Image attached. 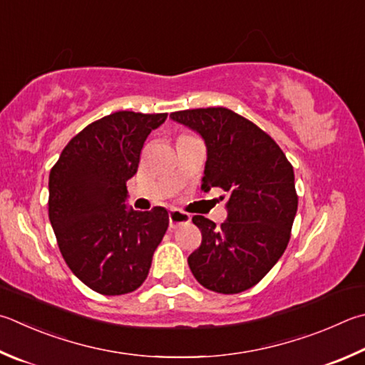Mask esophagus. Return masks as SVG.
Here are the masks:
<instances>
[{
	"label": "esophagus",
	"mask_w": 365,
	"mask_h": 365,
	"mask_svg": "<svg viewBox=\"0 0 365 365\" xmlns=\"http://www.w3.org/2000/svg\"><path fill=\"white\" fill-rule=\"evenodd\" d=\"M190 220H191V217L188 214H185V212H182V210L174 209V210L169 212L170 228H177V227H180V225L190 223Z\"/></svg>",
	"instance_id": "34e87169"
}]
</instances>
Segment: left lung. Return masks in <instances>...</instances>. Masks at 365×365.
<instances>
[{
  "instance_id": "8db88e82",
  "label": "left lung",
  "mask_w": 365,
  "mask_h": 365,
  "mask_svg": "<svg viewBox=\"0 0 365 365\" xmlns=\"http://www.w3.org/2000/svg\"><path fill=\"white\" fill-rule=\"evenodd\" d=\"M170 118L204 138L201 188L228 193L220 228L193 217L202 242L188 257L191 273L214 292H244L263 279L289 244L298 205L292 164L267 132L228 108L183 110Z\"/></svg>"
}]
</instances>
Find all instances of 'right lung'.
Returning a JSON list of instances; mask_svg holds the SVG:
<instances>
[{
  "mask_svg": "<svg viewBox=\"0 0 365 365\" xmlns=\"http://www.w3.org/2000/svg\"><path fill=\"white\" fill-rule=\"evenodd\" d=\"M168 113L116 111L91 123L63 148L49 174V220L58 249L79 281L102 295L134 292L147 279L169 227L164 207L128 209L150 132Z\"/></svg>",
  "mask_w": 365,
  "mask_h": 365,
  "instance_id": "obj_1",
  "label": "right lung"
}]
</instances>
